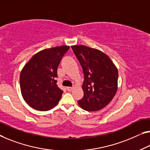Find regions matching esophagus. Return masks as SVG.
<instances>
[{
	"label": "esophagus",
	"instance_id": "obj_1",
	"mask_svg": "<svg viewBox=\"0 0 150 150\" xmlns=\"http://www.w3.org/2000/svg\"><path fill=\"white\" fill-rule=\"evenodd\" d=\"M66 89H67L68 91L70 92V91H72V90H73V87H67V88H66Z\"/></svg>",
	"mask_w": 150,
	"mask_h": 150
}]
</instances>
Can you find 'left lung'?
I'll return each instance as SVG.
<instances>
[{"label":"left lung","instance_id":"1","mask_svg":"<svg viewBox=\"0 0 150 150\" xmlns=\"http://www.w3.org/2000/svg\"><path fill=\"white\" fill-rule=\"evenodd\" d=\"M72 49L84 73V96L78 105L87 111L103 109L112 100L117 91L118 71L110 59L98 50L84 45Z\"/></svg>","mask_w":150,"mask_h":150}]
</instances>
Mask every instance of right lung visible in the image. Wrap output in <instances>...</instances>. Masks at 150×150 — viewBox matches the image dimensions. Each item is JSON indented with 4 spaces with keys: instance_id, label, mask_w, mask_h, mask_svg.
<instances>
[{
    "instance_id": "1",
    "label": "right lung",
    "mask_w": 150,
    "mask_h": 150,
    "mask_svg": "<svg viewBox=\"0 0 150 150\" xmlns=\"http://www.w3.org/2000/svg\"><path fill=\"white\" fill-rule=\"evenodd\" d=\"M67 45L45 49L31 57L20 74L21 91L25 102L41 111L54 108L64 91L57 86V70Z\"/></svg>"
}]
</instances>
